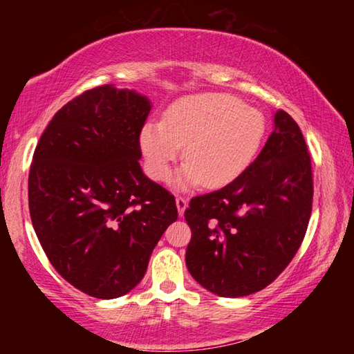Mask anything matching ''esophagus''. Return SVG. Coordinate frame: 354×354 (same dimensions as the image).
Returning a JSON list of instances; mask_svg holds the SVG:
<instances>
[{
    "label": "esophagus",
    "instance_id": "34e87169",
    "mask_svg": "<svg viewBox=\"0 0 354 354\" xmlns=\"http://www.w3.org/2000/svg\"><path fill=\"white\" fill-rule=\"evenodd\" d=\"M176 207H178V212L179 215H183L185 207H187V198H184V196H176Z\"/></svg>",
    "mask_w": 354,
    "mask_h": 354
}]
</instances>
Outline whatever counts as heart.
<instances>
[{"label": "heart", "instance_id": "b5f03b06", "mask_svg": "<svg viewBox=\"0 0 354 354\" xmlns=\"http://www.w3.org/2000/svg\"><path fill=\"white\" fill-rule=\"evenodd\" d=\"M266 131L261 111L231 95L203 93L176 103L167 112L165 123H147L140 147L151 178L167 181L184 147L187 162L178 176L179 187L205 183L215 189L253 162Z\"/></svg>", "mask_w": 354, "mask_h": 354}]
</instances>
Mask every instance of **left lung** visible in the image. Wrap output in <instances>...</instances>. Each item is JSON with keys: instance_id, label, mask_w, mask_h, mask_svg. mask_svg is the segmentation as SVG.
I'll return each mask as SVG.
<instances>
[{"instance_id": "left-lung-1", "label": "left lung", "mask_w": 354, "mask_h": 354, "mask_svg": "<svg viewBox=\"0 0 354 354\" xmlns=\"http://www.w3.org/2000/svg\"><path fill=\"white\" fill-rule=\"evenodd\" d=\"M313 196V167L301 129L278 111L273 133L253 164L220 190L194 196L185 209L190 274L218 297L262 290L297 254Z\"/></svg>"}]
</instances>
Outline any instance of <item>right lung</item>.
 <instances>
[{
	"label": "right lung",
	"mask_w": 354,
	"mask_h": 354,
	"mask_svg": "<svg viewBox=\"0 0 354 354\" xmlns=\"http://www.w3.org/2000/svg\"><path fill=\"white\" fill-rule=\"evenodd\" d=\"M149 111L134 91L95 87L59 109L35 147L28 179L34 231L57 273L95 298L133 290L178 218L175 196L139 164Z\"/></svg>",
	"instance_id": "1"
}]
</instances>
